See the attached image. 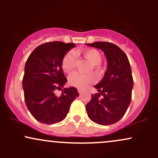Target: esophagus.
<instances>
[{
    "label": "esophagus",
    "mask_w": 158,
    "mask_h": 158,
    "mask_svg": "<svg viewBox=\"0 0 158 158\" xmlns=\"http://www.w3.org/2000/svg\"><path fill=\"white\" fill-rule=\"evenodd\" d=\"M78 92H79V94H81L83 93V92H84V90H81V89H78Z\"/></svg>",
    "instance_id": "esophagus-1"
}]
</instances>
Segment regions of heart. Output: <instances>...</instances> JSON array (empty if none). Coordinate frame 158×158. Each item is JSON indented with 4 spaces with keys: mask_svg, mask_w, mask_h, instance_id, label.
<instances>
[{
    "mask_svg": "<svg viewBox=\"0 0 158 158\" xmlns=\"http://www.w3.org/2000/svg\"><path fill=\"white\" fill-rule=\"evenodd\" d=\"M79 53L91 64V68L93 70H95L97 73H100L102 68L99 66V64L102 61V56L97 50L90 49V50L79 52ZM75 56L73 55V52H68L64 56L61 61V68L63 71L66 73H70L75 68ZM94 81H95V77L92 73L81 74L74 73L69 77L70 85L79 89H84L87 88L88 85L94 83Z\"/></svg>",
    "mask_w": 158,
    "mask_h": 158,
    "instance_id": "obj_1",
    "label": "heart"
}]
</instances>
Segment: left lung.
<instances>
[{
  "mask_svg": "<svg viewBox=\"0 0 158 158\" xmlns=\"http://www.w3.org/2000/svg\"><path fill=\"white\" fill-rule=\"evenodd\" d=\"M87 45L102 50L108 61L104 77L94 86L99 93L91 94L85 106L88 116L99 125L114 124L124 116L131 100L134 81L129 61L126 53L111 43L97 41Z\"/></svg>",
  "mask_w": 158,
  "mask_h": 158,
  "instance_id": "obj_1",
  "label": "left lung"
}]
</instances>
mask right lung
I'll return each instance as SVG.
<instances>
[{"instance_id": "add662e5", "label": "right lung", "mask_w": 158, "mask_h": 158, "mask_svg": "<svg viewBox=\"0 0 158 158\" xmlns=\"http://www.w3.org/2000/svg\"><path fill=\"white\" fill-rule=\"evenodd\" d=\"M73 43L52 41L39 45L26 61L22 85L26 106L36 120L54 124L66 117L71 103L79 97L74 87L65 88L61 96L54 91L61 90L67 82L61 68L63 58Z\"/></svg>"}]
</instances>
